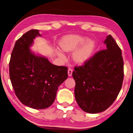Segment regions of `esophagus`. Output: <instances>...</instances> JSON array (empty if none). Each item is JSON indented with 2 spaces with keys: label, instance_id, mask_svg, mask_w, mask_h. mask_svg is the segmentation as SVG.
<instances>
[{
  "label": "esophagus",
  "instance_id": "1",
  "mask_svg": "<svg viewBox=\"0 0 133 133\" xmlns=\"http://www.w3.org/2000/svg\"><path fill=\"white\" fill-rule=\"evenodd\" d=\"M72 72L73 70L71 68H68V74L69 76H71L72 75Z\"/></svg>",
  "mask_w": 133,
  "mask_h": 133
}]
</instances>
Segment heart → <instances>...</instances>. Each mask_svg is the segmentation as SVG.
I'll list each match as a JSON object with an SVG mask.
<instances>
[{
	"instance_id": "heart-1",
	"label": "heart",
	"mask_w": 133,
	"mask_h": 133,
	"mask_svg": "<svg viewBox=\"0 0 133 133\" xmlns=\"http://www.w3.org/2000/svg\"><path fill=\"white\" fill-rule=\"evenodd\" d=\"M86 38L78 35H68L63 37L60 41L59 45L63 51L69 52L75 50L79 46L84 43ZM95 48V43L92 40H89L76 50L73 54V59L79 63L85 61L92 55ZM59 55L62 58L64 55L61 52H59Z\"/></svg>"
}]
</instances>
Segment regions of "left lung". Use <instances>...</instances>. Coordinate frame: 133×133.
Masks as SVG:
<instances>
[{
  "mask_svg": "<svg viewBox=\"0 0 133 133\" xmlns=\"http://www.w3.org/2000/svg\"><path fill=\"white\" fill-rule=\"evenodd\" d=\"M104 43L106 49L97 51L81 66H75V99L85 112L97 113L108 109L117 98L124 78L122 50L111 35Z\"/></svg>",
  "mask_w": 133,
  "mask_h": 133,
  "instance_id": "1",
  "label": "left lung"
}]
</instances>
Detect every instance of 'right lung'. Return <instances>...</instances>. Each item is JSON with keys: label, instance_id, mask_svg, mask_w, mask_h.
Listing matches in <instances>:
<instances>
[{"label": "right lung", "instance_id": "1", "mask_svg": "<svg viewBox=\"0 0 133 133\" xmlns=\"http://www.w3.org/2000/svg\"><path fill=\"white\" fill-rule=\"evenodd\" d=\"M38 30H30L16 41L9 62V75L15 94L22 103L34 109L50 107L59 86L68 78V68L57 66L37 56L30 46Z\"/></svg>", "mask_w": 133, "mask_h": 133}]
</instances>
